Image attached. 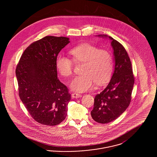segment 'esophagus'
Listing matches in <instances>:
<instances>
[{
    "label": "esophagus",
    "mask_w": 157,
    "mask_h": 157,
    "mask_svg": "<svg viewBox=\"0 0 157 157\" xmlns=\"http://www.w3.org/2000/svg\"><path fill=\"white\" fill-rule=\"evenodd\" d=\"M81 97H82L81 94H78V93H76V92H74L72 94V98H80Z\"/></svg>",
    "instance_id": "obj_1"
}]
</instances>
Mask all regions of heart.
Returning a JSON list of instances; mask_svg holds the SVG:
<instances>
[{"label":"heart","instance_id":"1","mask_svg":"<svg viewBox=\"0 0 157 157\" xmlns=\"http://www.w3.org/2000/svg\"><path fill=\"white\" fill-rule=\"evenodd\" d=\"M70 53L75 63L84 64L82 69L83 74L76 76L71 83L72 90L85 92L91 90L95 83L101 86L109 81L113 72V60L109 51L84 44L72 48ZM73 61L62 55L57 56L56 67L60 75L64 77L72 75Z\"/></svg>","mask_w":157,"mask_h":157}]
</instances>
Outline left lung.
Wrapping results in <instances>:
<instances>
[{"label":"left lung","instance_id":"left-lung-1","mask_svg":"<svg viewBox=\"0 0 157 157\" xmlns=\"http://www.w3.org/2000/svg\"><path fill=\"white\" fill-rule=\"evenodd\" d=\"M109 38L115 61L114 72L105 89L95 96L90 112L93 120L101 124L116 120L127 109L134 83L131 62L125 48L115 39Z\"/></svg>","mask_w":157,"mask_h":157}]
</instances>
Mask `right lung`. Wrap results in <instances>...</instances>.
<instances>
[{"label":"right lung","instance_id":"obj_1","mask_svg":"<svg viewBox=\"0 0 157 157\" xmlns=\"http://www.w3.org/2000/svg\"><path fill=\"white\" fill-rule=\"evenodd\" d=\"M68 37L46 36L31 44L16 68L19 96L39 124L54 126L65 119L71 95L57 76L56 60Z\"/></svg>","mask_w":157,"mask_h":157}]
</instances>
